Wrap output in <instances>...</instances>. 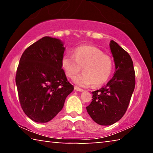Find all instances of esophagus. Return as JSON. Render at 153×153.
Here are the masks:
<instances>
[{"mask_svg":"<svg viewBox=\"0 0 153 153\" xmlns=\"http://www.w3.org/2000/svg\"><path fill=\"white\" fill-rule=\"evenodd\" d=\"M75 90L77 91H81V92H82V91H84V89H82V88H80L77 87V86H75Z\"/></svg>","mask_w":153,"mask_h":153,"instance_id":"1","label":"esophagus"}]
</instances>
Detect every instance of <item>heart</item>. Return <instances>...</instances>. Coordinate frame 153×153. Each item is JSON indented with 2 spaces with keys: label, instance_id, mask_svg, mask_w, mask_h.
<instances>
[{
  "label": "heart",
  "instance_id": "heart-1",
  "mask_svg": "<svg viewBox=\"0 0 153 153\" xmlns=\"http://www.w3.org/2000/svg\"><path fill=\"white\" fill-rule=\"evenodd\" d=\"M61 65L66 76L70 78L76 77L82 67L83 74L74 79L77 85L87 86L93 84L98 86L106 83L111 77L113 60L98 48L85 45L77 47L73 55H64Z\"/></svg>",
  "mask_w": 153,
  "mask_h": 153
}]
</instances>
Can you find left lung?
I'll list each match as a JSON object with an SVG mask.
<instances>
[{
	"label": "left lung",
	"instance_id": "obj_1",
	"mask_svg": "<svg viewBox=\"0 0 153 153\" xmlns=\"http://www.w3.org/2000/svg\"><path fill=\"white\" fill-rule=\"evenodd\" d=\"M110 47L115 61V74L106 85L93 91L92 101L86 106L93 120L102 126L113 124L124 116L135 86L131 57L115 41H111Z\"/></svg>",
	"mask_w": 153,
	"mask_h": 153
}]
</instances>
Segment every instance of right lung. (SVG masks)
<instances>
[{
	"instance_id": "add662e5",
	"label": "right lung",
	"mask_w": 153,
	"mask_h": 153,
	"mask_svg": "<svg viewBox=\"0 0 153 153\" xmlns=\"http://www.w3.org/2000/svg\"><path fill=\"white\" fill-rule=\"evenodd\" d=\"M64 51L60 40L45 36L27 47L20 59L16 74L18 97L34 122L53 119L74 90L61 65Z\"/></svg>"
}]
</instances>
